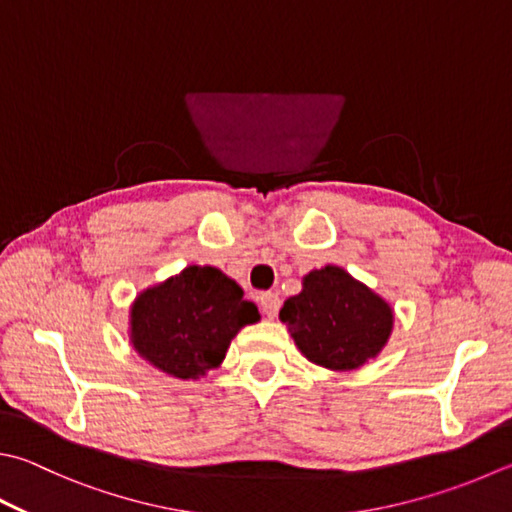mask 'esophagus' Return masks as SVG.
I'll use <instances>...</instances> for the list:
<instances>
[{"mask_svg": "<svg viewBox=\"0 0 512 512\" xmlns=\"http://www.w3.org/2000/svg\"><path fill=\"white\" fill-rule=\"evenodd\" d=\"M278 307H281V298H278L276 292L260 294V310H263L265 316L274 318L278 314Z\"/></svg>", "mask_w": 512, "mask_h": 512, "instance_id": "1", "label": "esophagus"}]
</instances>
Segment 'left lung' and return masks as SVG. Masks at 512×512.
Listing matches in <instances>:
<instances>
[{"mask_svg":"<svg viewBox=\"0 0 512 512\" xmlns=\"http://www.w3.org/2000/svg\"><path fill=\"white\" fill-rule=\"evenodd\" d=\"M278 316L307 361L336 372L376 359L394 327L390 303L339 265L305 274Z\"/></svg>","mask_w":512,"mask_h":512,"instance_id":"8db88e82","label":"left lung"}]
</instances>
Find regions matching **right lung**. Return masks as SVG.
Instances as JSON below:
<instances>
[{"instance_id":"1","label":"right lung","mask_w":512,"mask_h":512,"mask_svg":"<svg viewBox=\"0 0 512 512\" xmlns=\"http://www.w3.org/2000/svg\"><path fill=\"white\" fill-rule=\"evenodd\" d=\"M260 321L234 278L211 265H189L136 296L129 341L144 361L176 379H200L223 363L231 339Z\"/></svg>"}]
</instances>
